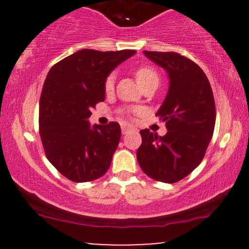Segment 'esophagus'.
<instances>
[{"mask_svg":"<svg viewBox=\"0 0 249 249\" xmlns=\"http://www.w3.org/2000/svg\"><path fill=\"white\" fill-rule=\"evenodd\" d=\"M121 127H122V133L123 134H126L128 131H131V130H133V126L132 125H130V124H127V123H122L121 124Z\"/></svg>","mask_w":249,"mask_h":249,"instance_id":"obj_1","label":"esophagus"}]
</instances>
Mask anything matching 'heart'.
Masks as SVG:
<instances>
[{"label":"heart","instance_id":"1","mask_svg":"<svg viewBox=\"0 0 249 249\" xmlns=\"http://www.w3.org/2000/svg\"><path fill=\"white\" fill-rule=\"evenodd\" d=\"M134 75H136L137 81H138L141 87L148 82H159V76L157 71L152 67H147V65L138 68ZM113 87H115V75H108L104 82L105 92H111L113 90ZM126 112H137V110L131 108V110H127Z\"/></svg>","mask_w":249,"mask_h":249}]
</instances>
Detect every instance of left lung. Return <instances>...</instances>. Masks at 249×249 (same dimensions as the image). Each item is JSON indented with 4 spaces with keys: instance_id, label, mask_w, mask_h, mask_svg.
Instances as JSON below:
<instances>
[{
    "instance_id": "1",
    "label": "left lung",
    "mask_w": 249,
    "mask_h": 249,
    "mask_svg": "<svg viewBox=\"0 0 249 249\" xmlns=\"http://www.w3.org/2000/svg\"><path fill=\"white\" fill-rule=\"evenodd\" d=\"M164 68L170 88L157 116L166 123L167 133L141 131L137 151L139 166L157 181L173 182L187 177L204 159L215 125V103L205 72L178 53L144 51Z\"/></svg>"
}]
</instances>
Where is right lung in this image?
<instances>
[{"instance_id":"obj_1","label":"right lung","mask_w":249,"mask_h":249,"mask_svg":"<svg viewBox=\"0 0 249 249\" xmlns=\"http://www.w3.org/2000/svg\"><path fill=\"white\" fill-rule=\"evenodd\" d=\"M134 50L83 49L51 68L39 99V136L49 161L75 182L101 178L121 139L117 122L90 126L89 117L104 102V82Z\"/></svg>"}]
</instances>
